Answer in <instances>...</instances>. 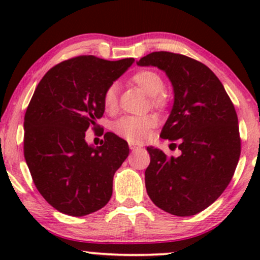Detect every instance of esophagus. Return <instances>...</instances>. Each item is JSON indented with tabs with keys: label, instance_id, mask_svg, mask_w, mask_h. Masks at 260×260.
<instances>
[{
	"label": "esophagus",
	"instance_id": "1",
	"mask_svg": "<svg viewBox=\"0 0 260 260\" xmlns=\"http://www.w3.org/2000/svg\"><path fill=\"white\" fill-rule=\"evenodd\" d=\"M129 149L132 151H134V150H138V149H140V147L137 144H133V143H129Z\"/></svg>",
	"mask_w": 260,
	"mask_h": 260
}]
</instances>
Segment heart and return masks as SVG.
I'll return each instance as SVG.
<instances>
[{"label": "heart", "instance_id": "b5f03b06", "mask_svg": "<svg viewBox=\"0 0 260 260\" xmlns=\"http://www.w3.org/2000/svg\"><path fill=\"white\" fill-rule=\"evenodd\" d=\"M131 82L150 95V104L155 109H164L168 105V95L162 90L164 79L156 71L142 68L131 76ZM103 106L106 112H115L117 109V85L107 86L103 95ZM157 121L154 116H124L112 124V131L121 138L131 143H142L148 138Z\"/></svg>", "mask_w": 260, "mask_h": 260}]
</instances>
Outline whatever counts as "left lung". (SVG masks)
<instances>
[{"label":"left lung","mask_w":260,"mask_h":260,"mask_svg":"<svg viewBox=\"0 0 260 260\" xmlns=\"http://www.w3.org/2000/svg\"><path fill=\"white\" fill-rule=\"evenodd\" d=\"M138 64L165 71L174 85V107L160 137L182 153L168 157L160 149L147 148L148 196L172 215H196L222 194L235 174L241 155L235 106L213 71L194 58L157 51Z\"/></svg>","instance_id":"obj_1"}]
</instances>
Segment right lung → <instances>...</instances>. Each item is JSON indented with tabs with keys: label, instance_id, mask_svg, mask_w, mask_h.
<instances>
[{
	"label": "right lung",
	"instance_id": "right-lung-1",
	"mask_svg": "<svg viewBox=\"0 0 260 260\" xmlns=\"http://www.w3.org/2000/svg\"><path fill=\"white\" fill-rule=\"evenodd\" d=\"M133 61L77 56L53 66L35 89L24 116V157L39 193L61 213L88 215L111 198L129 148L111 132L92 148L85 132L99 129L104 92Z\"/></svg>",
	"mask_w": 260,
	"mask_h": 260
}]
</instances>
